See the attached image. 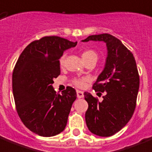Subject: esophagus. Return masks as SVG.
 <instances>
[{
    "mask_svg": "<svg viewBox=\"0 0 152 152\" xmlns=\"http://www.w3.org/2000/svg\"><path fill=\"white\" fill-rule=\"evenodd\" d=\"M77 98H79V99H81V98H83L84 97L83 91H79V90H77Z\"/></svg>",
    "mask_w": 152,
    "mask_h": 152,
    "instance_id": "esophagus-1",
    "label": "esophagus"
}]
</instances>
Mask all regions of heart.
Wrapping results in <instances>:
<instances>
[{
	"mask_svg": "<svg viewBox=\"0 0 152 152\" xmlns=\"http://www.w3.org/2000/svg\"><path fill=\"white\" fill-rule=\"evenodd\" d=\"M81 57L83 59V61L85 63L88 62V61H97L98 60V54L96 52L92 50H86L83 51L81 53ZM65 61V55H63L60 59V64L62 66L64 64ZM72 83L75 85L77 87H84L85 84V78H74L72 81Z\"/></svg>",
	"mask_w": 152,
	"mask_h": 152,
	"instance_id": "heart-1",
	"label": "heart"
}]
</instances>
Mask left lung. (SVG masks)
Returning a JSON list of instances; mask_svg holds the SVG:
<instances>
[{
  "label": "left lung",
  "mask_w": 152,
  "mask_h": 152,
  "mask_svg": "<svg viewBox=\"0 0 152 152\" xmlns=\"http://www.w3.org/2000/svg\"><path fill=\"white\" fill-rule=\"evenodd\" d=\"M88 41L105 42L107 56L105 67L93 85L95 91L105 93L102 101L91 93H84L88 104L85 121L92 134L110 137L126 126L134 114L140 85L138 71L132 53L115 36L104 33L82 40Z\"/></svg>",
  "instance_id": "1"
}]
</instances>
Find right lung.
<instances>
[{"label": "right lung", "instance_id": "right-lung-1", "mask_svg": "<svg viewBox=\"0 0 152 152\" xmlns=\"http://www.w3.org/2000/svg\"><path fill=\"white\" fill-rule=\"evenodd\" d=\"M77 43L58 36L33 41L14 68L12 90L18 114L24 125L39 136H55L67 125L77 93L68 86L61 95L56 94L52 84L61 74L60 58Z\"/></svg>", "mask_w": 152, "mask_h": 152}]
</instances>
